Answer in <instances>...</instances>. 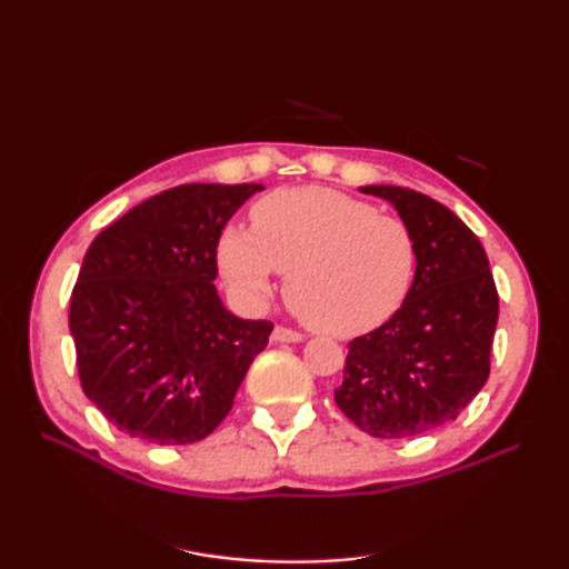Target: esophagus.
Listing matches in <instances>:
<instances>
[{"label":"esophagus","instance_id":"1","mask_svg":"<svg viewBox=\"0 0 569 569\" xmlns=\"http://www.w3.org/2000/svg\"><path fill=\"white\" fill-rule=\"evenodd\" d=\"M273 342H303L306 337L296 332V330H288V328H276L271 335Z\"/></svg>","mask_w":569,"mask_h":569}]
</instances>
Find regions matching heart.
Segmentation results:
<instances>
[{
	"label": "heart",
	"mask_w": 569,
	"mask_h": 569,
	"mask_svg": "<svg viewBox=\"0 0 569 569\" xmlns=\"http://www.w3.org/2000/svg\"><path fill=\"white\" fill-rule=\"evenodd\" d=\"M416 263L418 244L403 220L325 186L269 192L251 208V229L229 224L217 241V266L239 300L261 306L276 271L286 273L288 303L335 337L393 318Z\"/></svg>",
	"instance_id": "heart-1"
}]
</instances>
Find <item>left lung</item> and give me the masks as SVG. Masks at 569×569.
Instances as JSON below:
<instances>
[{
	"label": "left lung",
	"mask_w": 569,
	"mask_h": 569,
	"mask_svg": "<svg viewBox=\"0 0 569 569\" xmlns=\"http://www.w3.org/2000/svg\"><path fill=\"white\" fill-rule=\"evenodd\" d=\"M359 190L393 204L418 263L396 316L349 342L335 401L373 438H413L455 420L485 389L499 293L485 247L450 208L410 188Z\"/></svg>",
	"instance_id": "8db88e82"
}]
</instances>
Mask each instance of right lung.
Returning a JSON list of instances; mask_svg holds the SVG:
<instances>
[{"instance_id": "right-lung-1", "label": "right lung", "mask_w": 569, "mask_h": 569, "mask_svg": "<svg viewBox=\"0 0 569 569\" xmlns=\"http://www.w3.org/2000/svg\"><path fill=\"white\" fill-rule=\"evenodd\" d=\"M261 183H190L143 200L94 237L70 298L84 396L131 438L198 442L232 408L266 320L217 296V241Z\"/></svg>"}]
</instances>
